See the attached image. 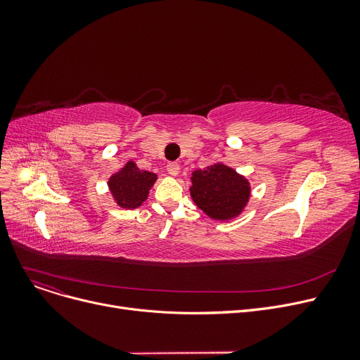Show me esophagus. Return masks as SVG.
<instances>
[{"label": "esophagus", "instance_id": "obj_1", "mask_svg": "<svg viewBox=\"0 0 360 360\" xmlns=\"http://www.w3.org/2000/svg\"><path fill=\"white\" fill-rule=\"evenodd\" d=\"M166 169H167V174H169V175L176 176V175L179 174V163H176V162H169L167 166H166Z\"/></svg>", "mask_w": 360, "mask_h": 360}]
</instances>
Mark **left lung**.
<instances>
[{"mask_svg": "<svg viewBox=\"0 0 360 360\" xmlns=\"http://www.w3.org/2000/svg\"><path fill=\"white\" fill-rule=\"evenodd\" d=\"M191 197L200 209L214 220L238 216L250 200L248 181L221 163L193 172Z\"/></svg>", "mask_w": 360, "mask_h": 360, "instance_id": "obj_1", "label": "left lung"}]
</instances>
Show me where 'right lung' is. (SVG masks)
<instances>
[{
  "mask_svg": "<svg viewBox=\"0 0 360 360\" xmlns=\"http://www.w3.org/2000/svg\"><path fill=\"white\" fill-rule=\"evenodd\" d=\"M156 175L141 170L134 162H128L120 172L109 178V190L115 201L124 209H137L146 201Z\"/></svg>",
  "mask_w": 360,
  "mask_h": 360,
  "instance_id": "right-lung-1",
  "label": "right lung"
}]
</instances>
